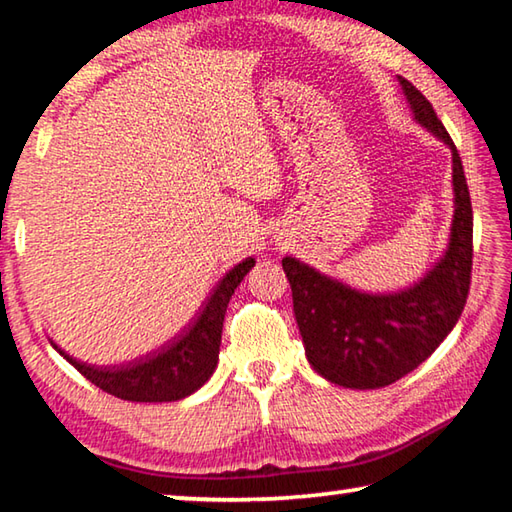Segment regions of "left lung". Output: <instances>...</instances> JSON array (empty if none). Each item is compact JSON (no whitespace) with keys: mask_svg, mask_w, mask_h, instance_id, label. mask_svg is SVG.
I'll return each instance as SVG.
<instances>
[{"mask_svg":"<svg viewBox=\"0 0 512 512\" xmlns=\"http://www.w3.org/2000/svg\"><path fill=\"white\" fill-rule=\"evenodd\" d=\"M413 119L452 151L454 219L445 255L413 287L366 293L296 257L282 268L307 361L343 388H381L409 375L445 341L463 314L472 277V203L461 155L424 94L397 76Z\"/></svg>","mask_w":512,"mask_h":512,"instance_id":"obj_1","label":"left lung"}]
</instances>
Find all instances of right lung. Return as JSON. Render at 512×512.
<instances>
[{
  "instance_id": "obj_1",
  "label": "right lung",
  "mask_w": 512,
  "mask_h": 512,
  "mask_svg": "<svg viewBox=\"0 0 512 512\" xmlns=\"http://www.w3.org/2000/svg\"><path fill=\"white\" fill-rule=\"evenodd\" d=\"M255 266V257H246L232 271L223 275L216 284L210 300L198 318L187 327L178 339H173L162 350L146 354L142 359L128 361L124 366H90V363L76 361L65 350L54 348L90 379L101 391L128 402H178L183 397L196 393L219 363L221 329L225 309L232 293L244 280L246 273Z\"/></svg>"
}]
</instances>
